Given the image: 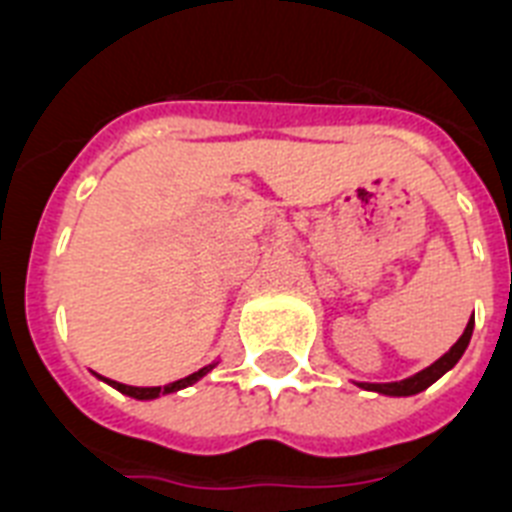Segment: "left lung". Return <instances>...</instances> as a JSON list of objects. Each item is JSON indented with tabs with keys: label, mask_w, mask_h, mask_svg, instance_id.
I'll use <instances>...</instances> for the list:
<instances>
[{
	"label": "left lung",
	"mask_w": 512,
	"mask_h": 512,
	"mask_svg": "<svg viewBox=\"0 0 512 512\" xmlns=\"http://www.w3.org/2000/svg\"><path fill=\"white\" fill-rule=\"evenodd\" d=\"M471 335H474V316L468 319L466 329H463V335L458 337L453 348L447 350L445 356L437 358L432 366H426L418 374L408 379H400V382H356V387L369 392H379V395H387V398H411V395H418V392H424L426 387H432L439 377H445L447 371L453 369L455 363L463 358L466 353L468 342H471Z\"/></svg>",
	"instance_id": "8db88e82"
}]
</instances>
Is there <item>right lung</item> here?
I'll return each instance as SVG.
<instances>
[{"label": "right lung", "mask_w": 512, "mask_h": 512, "mask_svg": "<svg viewBox=\"0 0 512 512\" xmlns=\"http://www.w3.org/2000/svg\"><path fill=\"white\" fill-rule=\"evenodd\" d=\"M217 363H219V361L209 363V366H204V369L193 371L190 377L177 379V382L164 384V387H130V384H122V382H114V379L99 377V374H96V377L104 379V382H107L109 387H114V390L122 392V395H128V398H135V400H156V398H162V395H172V392H180V390H185V387H190V384H196L198 379H204L206 374H209V371L214 369V366H217Z\"/></svg>", "instance_id": "add662e5"}]
</instances>
